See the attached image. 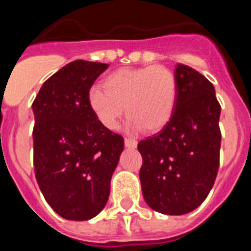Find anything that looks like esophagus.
<instances>
[{
	"label": "esophagus",
	"mask_w": 251,
	"mask_h": 251,
	"mask_svg": "<svg viewBox=\"0 0 251 251\" xmlns=\"http://www.w3.org/2000/svg\"><path fill=\"white\" fill-rule=\"evenodd\" d=\"M124 145L127 148H136L137 147V141L133 138H126L124 139Z\"/></svg>",
	"instance_id": "34e87169"
}]
</instances>
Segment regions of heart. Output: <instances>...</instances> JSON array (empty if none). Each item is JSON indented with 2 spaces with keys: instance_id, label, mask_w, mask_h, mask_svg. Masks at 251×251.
<instances>
[{
  "instance_id": "obj_1",
  "label": "heart",
  "mask_w": 251,
  "mask_h": 251,
  "mask_svg": "<svg viewBox=\"0 0 251 251\" xmlns=\"http://www.w3.org/2000/svg\"><path fill=\"white\" fill-rule=\"evenodd\" d=\"M103 86H93L88 103L108 129L117 127L124 106L133 130L157 132L172 118L178 86L174 73L165 66L119 69L104 79Z\"/></svg>"
}]
</instances>
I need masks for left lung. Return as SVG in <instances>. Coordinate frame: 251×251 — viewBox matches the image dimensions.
Wrapping results in <instances>:
<instances>
[{
	"mask_svg": "<svg viewBox=\"0 0 251 251\" xmlns=\"http://www.w3.org/2000/svg\"><path fill=\"white\" fill-rule=\"evenodd\" d=\"M176 106L163 129L138 143L146 202L165 215L194 211L205 201L220 162L221 106L210 81L183 64L175 69Z\"/></svg>",
	"mask_w": 251,
	"mask_h": 251,
	"instance_id": "obj_1",
	"label": "left lung"
}]
</instances>
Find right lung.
Wrapping results in <instances>:
<instances>
[{
    "label": "right lung",
    "instance_id": "right-lung-1",
    "mask_svg": "<svg viewBox=\"0 0 251 251\" xmlns=\"http://www.w3.org/2000/svg\"><path fill=\"white\" fill-rule=\"evenodd\" d=\"M106 68L72 61L49 77L32 103L35 176L46 202L66 220H89L103 210L123 152V137L104 127L88 103Z\"/></svg>",
    "mask_w": 251,
    "mask_h": 251
}]
</instances>
